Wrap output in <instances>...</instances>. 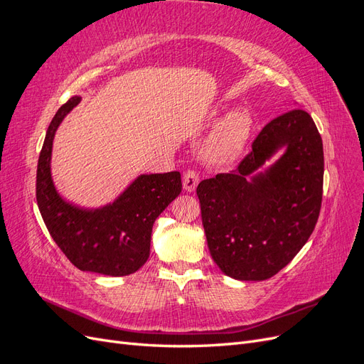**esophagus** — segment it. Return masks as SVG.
Listing matches in <instances>:
<instances>
[{"instance_id": "esophagus-1", "label": "esophagus", "mask_w": 364, "mask_h": 364, "mask_svg": "<svg viewBox=\"0 0 364 364\" xmlns=\"http://www.w3.org/2000/svg\"><path fill=\"white\" fill-rule=\"evenodd\" d=\"M199 181H200L199 173H197L196 170H188L183 174V190L188 191V193L194 191L197 183H199Z\"/></svg>"}]
</instances>
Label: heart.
I'll return each mask as SVG.
<instances>
[{
    "mask_svg": "<svg viewBox=\"0 0 364 364\" xmlns=\"http://www.w3.org/2000/svg\"><path fill=\"white\" fill-rule=\"evenodd\" d=\"M252 130V119L246 111L234 109L218 119L205 144L209 161L228 164L234 161L246 147Z\"/></svg>",
    "mask_w": 364,
    "mask_h": 364,
    "instance_id": "obj_1",
    "label": "heart"
}]
</instances>
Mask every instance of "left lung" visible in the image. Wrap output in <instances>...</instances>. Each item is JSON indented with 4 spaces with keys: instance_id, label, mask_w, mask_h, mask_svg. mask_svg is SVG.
Returning a JSON list of instances; mask_svg holds the SVG:
<instances>
[{
    "instance_id": "8db88e82",
    "label": "left lung",
    "mask_w": 364,
    "mask_h": 364,
    "mask_svg": "<svg viewBox=\"0 0 364 364\" xmlns=\"http://www.w3.org/2000/svg\"><path fill=\"white\" fill-rule=\"evenodd\" d=\"M279 149L284 153L257 170ZM323 144L310 114H282L264 126L237 170L197 186L211 257L240 281L272 278L313 234L322 205Z\"/></svg>"
}]
</instances>
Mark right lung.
<instances>
[{
    "mask_svg": "<svg viewBox=\"0 0 364 364\" xmlns=\"http://www.w3.org/2000/svg\"><path fill=\"white\" fill-rule=\"evenodd\" d=\"M80 100L71 97L48 126L38 161V206L50 235L77 269L126 277L149 259L153 223L181 194V173L141 174L112 203L95 209L62 199L51 178L53 139Z\"/></svg>",
    "mask_w": 364,
    "mask_h": 364,
    "instance_id": "add662e5",
    "label": "right lung"
}]
</instances>
